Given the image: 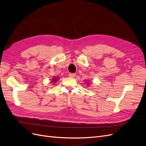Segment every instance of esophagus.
<instances>
[{
    "label": "esophagus",
    "mask_w": 146,
    "mask_h": 146,
    "mask_svg": "<svg viewBox=\"0 0 146 146\" xmlns=\"http://www.w3.org/2000/svg\"><path fill=\"white\" fill-rule=\"evenodd\" d=\"M68 76L70 78H75V76H76V74H75L74 73H70L68 74Z\"/></svg>",
    "instance_id": "1"
}]
</instances>
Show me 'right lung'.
<instances>
[{
  "label": "right lung",
  "instance_id": "add662e5",
  "mask_svg": "<svg viewBox=\"0 0 146 146\" xmlns=\"http://www.w3.org/2000/svg\"><path fill=\"white\" fill-rule=\"evenodd\" d=\"M56 81H57V79H56V78H53V82H56Z\"/></svg>",
  "mask_w": 146,
  "mask_h": 146
}]
</instances>
